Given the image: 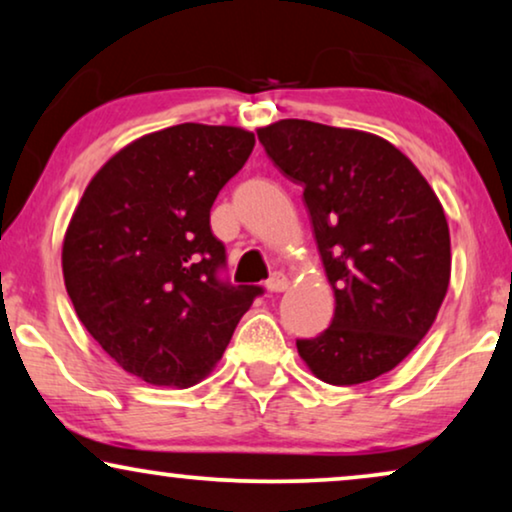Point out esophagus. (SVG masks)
I'll list each match as a JSON object with an SVG mask.
<instances>
[{"label": "esophagus", "instance_id": "esophagus-1", "mask_svg": "<svg viewBox=\"0 0 512 512\" xmlns=\"http://www.w3.org/2000/svg\"><path fill=\"white\" fill-rule=\"evenodd\" d=\"M286 286H289V279H286L284 272H272L268 282H265V289L270 293H282L286 291Z\"/></svg>", "mask_w": 512, "mask_h": 512}]
</instances>
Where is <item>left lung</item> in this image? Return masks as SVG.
Here are the masks:
<instances>
[{
  "label": "left lung",
  "mask_w": 512,
  "mask_h": 512,
  "mask_svg": "<svg viewBox=\"0 0 512 512\" xmlns=\"http://www.w3.org/2000/svg\"><path fill=\"white\" fill-rule=\"evenodd\" d=\"M258 139L303 186L335 296L331 326L296 340L298 354L335 387L389 373L429 333L450 284V228L436 193L370 132L286 118Z\"/></svg>",
  "instance_id": "8db88e82"
}]
</instances>
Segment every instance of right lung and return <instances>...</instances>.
I'll list each match as a JSON object with an SVG mask.
<instances>
[{
    "label": "right lung",
    "mask_w": 512,
    "mask_h": 512,
    "mask_svg": "<svg viewBox=\"0 0 512 512\" xmlns=\"http://www.w3.org/2000/svg\"><path fill=\"white\" fill-rule=\"evenodd\" d=\"M256 139L181 123L118 151L90 181L62 244V275L88 333L123 370L191 387L226 352L263 286H233L209 226L216 195Z\"/></svg>",
    "instance_id": "obj_1"
}]
</instances>
